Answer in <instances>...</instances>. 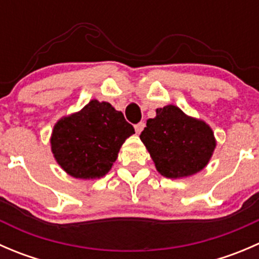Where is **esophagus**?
<instances>
[{"label":"esophagus","instance_id":"obj_1","mask_svg":"<svg viewBox=\"0 0 259 259\" xmlns=\"http://www.w3.org/2000/svg\"><path fill=\"white\" fill-rule=\"evenodd\" d=\"M144 127H145V122H139L138 125H135V132H137L138 134H140V133L144 130Z\"/></svg>","mask_w":259,"mask_h":259}]
</instances>
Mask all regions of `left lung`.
Listing matches in <instances>:
<instances>
[{
    "instance_id": "obj_1",
    "label": "left lung",
    "mask_w": 259,
    "mask_h": 259,
    "mask_svg": "<svg viewBox=\"0 0 259 259\" xmlns=\"http://www.w3.org/2000/svg\"><path fill=\"white\" fill-rule=\"evenodd\" d=\"M140 140L156 170L169 179L199 173L208 165L217 146L209 125L176 105L156 109V116L146 121Z\"/></svg>"
}]
</instances>
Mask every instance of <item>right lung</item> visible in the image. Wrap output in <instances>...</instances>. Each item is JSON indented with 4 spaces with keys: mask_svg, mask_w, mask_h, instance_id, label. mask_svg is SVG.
I'll use <instances>...</instances> for the list:
<instances>
[{
    "mask_svg": "<svg viewBox=\"0 0 259 259\" xmlns=\"http://www.w3.org/2000/svg\"><path fill=\"white\" fill-rule=\"evenodd\" d=\"M133 134L134 127L121 111L94 99L57 120L50 144L56 163L70 177L100 179L110 171L120 148Z\"/></svg>",
    "mask_w": 259,
    "mask_h": 259,
    "instance_id": "1",
    "label": "right lung"
}]
</instances>
